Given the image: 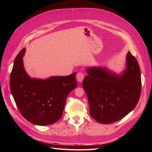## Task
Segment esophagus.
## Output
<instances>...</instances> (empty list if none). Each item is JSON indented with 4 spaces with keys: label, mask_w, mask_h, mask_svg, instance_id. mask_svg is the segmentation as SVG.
Listing matches in <instances>:
<instances>
[{
    "label": "esophagus",
    "mask_w": 152,
    "mask_h": 152,
    "mask_svg": "<svg viewBox=\"0 0 152 152\" xmlns=\"http://www.w3.org/2000/svg\"><path fill=\"white\" fill-rule=\"evenodd\" d=\"M84 74L82 72H79L77 73V81L79 82H82L84 80Z\"/></svg>",
    "instance_id": "34e87169"
}]
</instances>
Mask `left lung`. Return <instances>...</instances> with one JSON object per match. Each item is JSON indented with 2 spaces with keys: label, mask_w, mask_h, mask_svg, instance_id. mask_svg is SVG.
<instances>
[{
  "label": "left lung",
  "mask_w": 152,
  "mask_h": 152,
  "mask_svg": "<svg viewBox=\"0 0 152 152\" xmlns=\"http://www.w3.org/2000/svg\"><path fill=\"white\" fill-rule=\"evenodd\" d=\"M82 82L91 117L101 124L121 120L136 107L141 91V71L129 51L126 68L121 75L103 67L87 68Z\"/></svg>",
  "instance_id": "1"
}]
</instances>
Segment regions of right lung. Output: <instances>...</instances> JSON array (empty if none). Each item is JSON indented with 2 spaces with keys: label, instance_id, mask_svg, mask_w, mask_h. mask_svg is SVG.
I'll list each match as a JSON object with an SVG mask.
<instances>
[{
  "label": "right lung",
  "instance_id": "obj_1",
  "mask_svg": "<svg viewBox=\"0 0 152 152\" xmlns=\"http://www.w3.org/2000/svg\"><path fill=\"white\" fill-rule=\"evenodd\" d=\"M25 48L18 54L10 75V89L18 110L30 122L48 126L63 115L68 94L77 86L76 73L47 79L31 78L23 66Z\"/></svg>",
  "mask_w": 152,
  "mask_h": 152
}]
</instances>
